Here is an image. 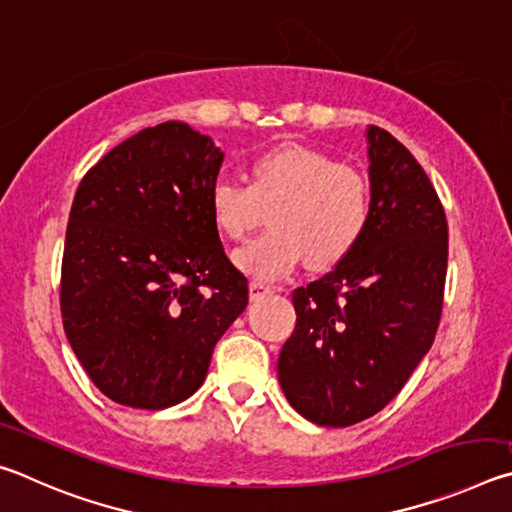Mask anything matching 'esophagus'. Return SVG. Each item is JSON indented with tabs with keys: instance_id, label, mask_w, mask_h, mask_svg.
<instances>
[{
	"instance_id": "34e87169",
	"label": "esophagus",
	"mask_w": 512,
	"mask_h": 512,
	"mask_svg": "<svg viewBox=\"0 0 512 512\" xmlns=\"http://www.w3.org/2000/svg\"><path fill=\"white\" fill-rule=\"evenodd\" d=\"M273 293V287H268V284H264V282H250V298L253 300H259V298H264V296H271Z\"/></svg>"
}]
</instances>
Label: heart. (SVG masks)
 Wrapping results in <instances>:
<instances>
[{"mask_svg":"<svg viewBox=\"0 0 512 512\" xmlns=\"http://www.w3.org/2000/svg\"><path fill=\"white\" fill-rule=\"evenodd\" d=\"M248 185L219 180L210 192L216 230L246 241L264 223L271 230L235 253V264L255 280L289 275L302 259L327 268L343 262L366 237L372 219L368 178L334 155L305 144H280L255 155Z\"/></svg>","mask_w":512,"mask_h":512,"instance_id":"heart-1","label":"heart"}]
</instances>
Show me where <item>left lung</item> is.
Wrapping results in <instances>:
<instances>
[{
	"mask_svg": "<svg viewBox=\"0 0 512 512\" xmlns=\"http://www.w3.org/2000/svg\"><path fill=\"white\" fill-rule=\"evenodd\" d=\"M372 219L352 253L293 289L296 329L277 359L289 404L320 427H350L402 391L443 316L447 219L411 151L368 131Z\"/></svg>",
	"mask_w": 512,
	"mask_h": 512,
	"instance_id": "obj_1",
	"label": "left lung"
}]
</instances>
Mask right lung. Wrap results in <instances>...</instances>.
<instances>
[{"instance_id":"1","label":"right lung","mask_w":512,"mask_h":512,"mask_svg":"<svg viewBox=\"0 0 512 512\" xmlns=\"http://www.w3.org/2000/svg\"><path fill=\"white\" fill-rule=\"evenodd\" d=\"M221 162L210 137L164 121L108 151L76 189L60 314L112 402L158 411L187 400L248 305L210 212Z\"/></svg>"}]
</instances>
